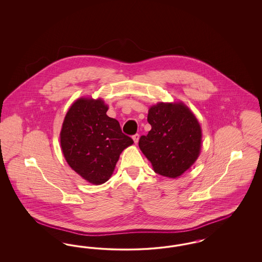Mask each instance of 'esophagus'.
<instances>
[{"label": "esophagus", "instance_id": "esophagus-1", "mask_svg": "<svg viewBox=\"0 0 262 262\" xmlns=\"http://www.w3.org/2000/svg\"><path fill=\"white\" fill-rule=\"evenodd\" d=\"M133 139H134L135 143L137 144V142H138V139H139V135H138V134H136L135 136H133Z\"/></svg>", "mask_w": 262, "mask_h": 262}]
</instances>
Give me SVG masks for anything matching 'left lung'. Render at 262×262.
Returning <instances> with one entry per match:
<instances>
[{"instance_id":"1","label":"left lung","mask_w":262,"mask_h":262,"mask_svg":"<svg viewBox=\"0 0 262 262\" xmlns=\"http://www.w3.org/2000/svg\"><path fill=\"white\" fill-rule=\"evenodd\" d=\"M151 129L139 138V148L155 173L174 179L200 156L201 127L193 113L182 103H158L148 111Z\"/></svg>"}]
</instances>
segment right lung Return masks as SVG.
<instances>
[{"instance_id": "add662e5", "label": "right lung", "mask_w": 262, "mask_h": 262, "mask_svg": "<svg viewBox=\"0 0 262 262\" xmlns=\"http://www.w3.org/2000/svg\"><path fill=\"white\" fill-rule=\"evenodd\" d=\"M107 111L102 99L79 98L67 113L60 134L62 154L70 167L94 185L110 179L120 154L134 143Z\"/></svg>"}]
</instances>
